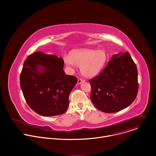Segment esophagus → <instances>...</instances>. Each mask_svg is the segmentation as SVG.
I'll return each instance as SVG.
<instances>
[{
    "instance_id": "34e87169",
    "label": "esophagus",
    "mask_w": 156,
    "mask_h": 156,
    "mask_svg": "<svg viewBox=\"0 0 156 156\" xmlns=\"http://www.w3.org/2000/svg\"><path fill=\"white\" fill-rule=\"evenodd\" d=\"M84 81H85V80H84L81 79V78H79V79L78 80V84H81V83L84 82Z\"/></svg>"
}]
</instances>
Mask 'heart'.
Listing matches in <instances>:
<instances>
[{
  "mask_svg": "<svg viewBox=\"0 0 156 156\" xmlns=\"http://www.w3.org/2000/svg\"><path fill=\"white\" fill-rule=\"evenodd\" d=\"M107 54L102 50L79 49L73 51L70 55L63 57L65 64L74 67L81 66V72L86 77H93L98 75L104 67Z\"/></svg>",
  "mask_w": 156,
  "mask_h": 156,
  "instance_id": "obj_1",
  "label": "heart"
}]
</instances>
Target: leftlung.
I'll return each mask as SVG.
<instances>
[{
    "instance_id": "left-lung-1",
    "label": "left lung",
    "mask_w": 156,
    "mask_h": 156,
    "mask_svg": "<svg viewBox=\"0 0 156 156\" xmlns=\"http://www.w3.org/2000/svg\"><path fill=\"white\" fill-rule=\"evenodd\" d=\"M114 55L103 71L90 80L91 99L102 112L115 113L128 107L138 90L136 66L126 52Z\"/></svg>"
}]
</instances>
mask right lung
Instances as JSON below:
<instances>
[{
  "label": "right lung",
  "instance_id": "obj_1",
  "mask_svg": "<svg viewBox=\"0 0 156 156\" xmlns=\"http://www.w3.org/2000/svg\"><path fill=\"white\" fill-rule=\"evenodd\" d=\"M63 65L62 58L40 51L24 62L20 87L28 105L42 116L61 115L68 108L69 95L78 80L65 73Z\"/></svg>",
  "mask_w": 156,
  "mask_h": 156
}]
</instances>
